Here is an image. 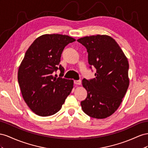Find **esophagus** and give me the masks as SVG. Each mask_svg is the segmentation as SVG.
Here are the masks:
<instances>
[{
    "instance_id": "esophagus-1",
    "label": "esophagus",
    "mask_w": 148,
    "mask_h": 148,
    "mask_svg": "<svg viewBox=\"0 0 148 148\" xmlns=\"http://www.w3.org/2000/svg\"><path fill=\"white\" fill-rule=\"evenodd\" d=\"M74 84H75V85H81V80L74 81Z\"/></svg>"
}]
</instances>
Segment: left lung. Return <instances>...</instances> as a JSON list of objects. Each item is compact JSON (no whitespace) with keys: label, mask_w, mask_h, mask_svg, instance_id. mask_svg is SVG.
<instances>
[{"label":"left lung","mask_w":148,"mask_h":148,"mask_svg":"<svg viewBox=\"0 0 148 148\" xmlns=\"http://www.w3.org/2000/svg\"><path fill=\"white\" fill-rule=\"evenodd\" d=\"M87 49L88 62L96 69L95 78L83 79L87 92L81 101L82 110L97 119H105L115 112L129 86V64L115 40L107 35L85 36L77 40Z\"/></svg>","instance_id":"1"}]
</instances>
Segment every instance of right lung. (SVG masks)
Masks as SVG:
<instances>
[{
    "mask_svg": "<svg viewBox=\"0 0 148 148\" xmlns=\"http://www.w3.org/2000/svg\"><path fill=\"white\" fill-rule=\"evenodd\" d=\"M75 40L67 35L46 34L36 38L25 53L18 71L23 98L36 115L47 116L61 108L73 88V81L62 78L61 56ZM60 71V77L54 74Z\"/></svg>",
    "mask_w": 148,
    "mask_h": 148,
    "instance_id": "1",
    "label": "right lung"
}]
</instances>
